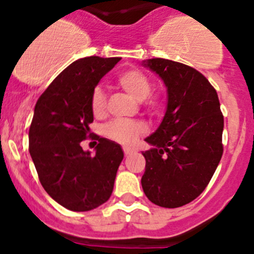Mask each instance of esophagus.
Listing matches in <instances>:
<instances>
[{"mask_svg": "<svg viewBox=\"0 0 254 254\" xmlns=\"http://www.w3.org/2000/svg\"><path fill=\"white\" fill-rule=\"evenodd\" d=\"M123 151H124V155H125V156H129V155H131L132 148H130V147H123Z\"/></svg>", "mask_w": 254, "mask_h": 254, "instance_id": "1", "label": "esophagus"}]
</instances>
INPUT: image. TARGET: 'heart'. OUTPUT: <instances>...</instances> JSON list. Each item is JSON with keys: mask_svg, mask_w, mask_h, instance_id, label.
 I'll use <instances>...</instances> for the list:
<instances>
[{"mask_svg": "<svg viewBox=\"0 0 254 254\" xmlns=\"http://www.w3.org/2000/svg\"><path fill=\"white\" fill-rule=\"evenodd\" d=\"M118 82L120 86L129 94H131L137 101L147 99L148 108L152 111L160 107V96L158 94H150L152 83L151 79L137 68H129L124 70L118 75ZM92 111L96 115H102L106 109V93L103 88L97 86L93 89L91 96ZM145 131V125L140 122L127 119H117L109 123L104 129L107 136L114 141L129 145Z\"/></svg>", "mask_w": 254, "mask_h": 254, "instance_id": "obj_1", "label": "heart"}]
</instances>
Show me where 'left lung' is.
<instances>
[{"label":"left lung","instance_id":"left-lung-1","mask_svg":"<svg viewBox=\"0 0 254 254\" xmlns=\"http://www.w3.org/2000/svg\"><path fill=\"white\" fill-rule=\"evenodd\" d=\"M143 66L160 76L168 99L162 123L145 139L153 147L142 152L143 193L158 206H183L203 193L224 152L219 97L190 66L161 58Z\"/></svg>","mask_w":254,"mask_h":254}]
</instances>
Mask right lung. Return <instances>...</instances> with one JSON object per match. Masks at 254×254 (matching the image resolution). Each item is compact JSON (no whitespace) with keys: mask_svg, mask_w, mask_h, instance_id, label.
Listing matches in <instances>:
<instances>
[{"mask_svg":"<svg viewBox=\"0 0 254 254\" xmlns=\"http://www.w3.org/2000/svg\"><path fill=\"white\" fill-rule=\"evenodd\" d=\"M120 58L78 59L58 76L34 108L29 152L45 191L72 211H88L112 195L124 153L119 143L97 137L96 155L81 142L91 136V96Z\"/></svg>","mask_w":254,"mask_h":254,"instance_id":"right-lung-1","label":"right lung"}]
</instances>
